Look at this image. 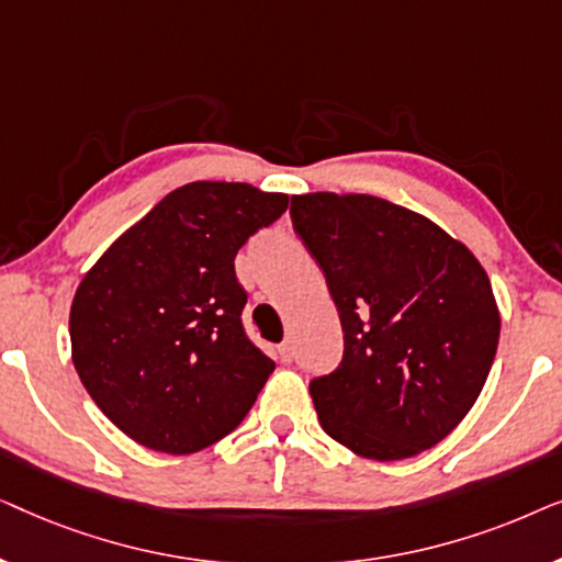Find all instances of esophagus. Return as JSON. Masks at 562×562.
I'll list each match as a JSON object with an SVG mask.
<instances>
[{"mask_svg": "<svg viewBox=\"0 0 562 562\" xmlns=\"http://www.w3.org/2000/svg\"><path fill=\"white\" fill-rule=\"evenodd\" d=\"M279 356H281L283 363H291V360H294V342L283 340V342L279 345Z\"/></svg>", "mask_w": 562, "mask_h": 562, "instance_id": "esophagus-1", "label": "esophagus"}]
</instances>
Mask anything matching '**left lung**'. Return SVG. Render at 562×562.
Returning a JSON list of instances; mask_svg holds the SVG:
<instances>
[{
  "mask_svg": "<svg viewBox=\"0 0 562 562\" xmlns=\"http://www.w3.org/2000/svg\"><path fill=\"white\" fill-rule=\"evenodd\" d=\"M291 222L345 333L340 366L310 383L322 429L371 460L445 440L479 398L502 329L479 258L432 220L371 194L291 196Z\"/></svg>",
  "mask_w": 562,
  "mask_h": 562,
  "instance_id": "left-lung-1",
  "label": "left lung"
}]
</instances>
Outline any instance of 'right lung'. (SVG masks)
I'll list each match as a JSON object with an SVG mask.
<instances>
[{
  "mask_svg": "<svg viewBox=\"0 0 562 562\" xmlns=\"http://www.w3.org/2000/svg\"><path fill=\"white\" fill-rule=\"evenodd\" d=\"M286 206V194L250 183H187L81 279L68 319L76 373L135 442L189 456L256 404L276 363L243 329L235 256Z\"/></svg>",
  "mask_w": 562,
  "mask_h": 562,
  "instance_id": "add662e5",
  "label": "right lung"
}]
</instances>
